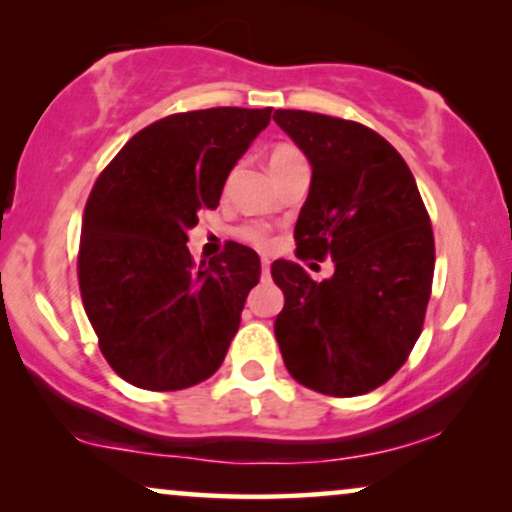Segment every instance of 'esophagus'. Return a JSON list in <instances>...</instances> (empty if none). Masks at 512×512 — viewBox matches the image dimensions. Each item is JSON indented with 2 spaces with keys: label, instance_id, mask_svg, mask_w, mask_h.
I'll return each mask as SVG.
<instances>
[{
  "label": "esophagus",
  "instance_id": "1",
  "mask_svg": "<svg viewBox=\"0 0 512 512\" xmlns=\"http://www.w3.org/2000/svg\"><path fill=\"white\" fill-rule=\"evenodd\" d=\"M269 267H271V262L267 260V257H262V276H269Z\"/></svg>",
  "mask_w": 512,
  "mask_h": 512
}]
</instances>
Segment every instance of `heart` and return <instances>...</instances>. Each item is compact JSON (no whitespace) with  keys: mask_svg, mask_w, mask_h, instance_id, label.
I'll return each mask as SVG.
<instances>
[{"mask_svg":"<svg viewBox=\"0 0 512 512\" xmlns=\"http://www.w3.org/2000/svg\"><path fill=\"white\" fill-rule=\"evenodd\" d=\"M297 163H306L302 152L295 145H276L271 149L269 154V168L271 173H281V170H288L290 166H297ZM238 236L243 238V241H248L252 245H257V248H269L271 238H269V231L260 227V224H245V227L238 231Z\"/></svg>","mask_w":512,"mask_h":512,"instance_id":"heart-1","label":"heart"}]
</instances>
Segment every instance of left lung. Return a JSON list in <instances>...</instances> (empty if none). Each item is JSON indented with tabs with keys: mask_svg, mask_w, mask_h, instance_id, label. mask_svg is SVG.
Returning a JSON list of instances; mask_svg holds the SVG:
<instances>
[{
	"mask_svg": "<svg viewBox=\"0 0 512 512\" xmlns=\"http://www.w3.org/2000/svg\"><path fill=\"white\" fill-rule=\"evenodd\" d=\"M274 121L311 163L297 257L335 262L320 283L297 262L271 264L285 295L274 323L285 367L311 391L370 393L421 335L435 267L431 217L405 159L372 128L302 109H276Z\"/></svg>",
	"mask_w": 512,
	"mask_h": 512,
	"instance_id": "8db88e82",
	"label": "left lung"
}]
</instances>
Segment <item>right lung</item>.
<instances>
[{"label":"right lung","mask_w":512,"mask_h":512,"mask_svg":"<svg viewBox=\"0 0 512 512\" xmlns=\"http://www.w3.org/2000/svg\"><path fill=\"white\" fill-rule=\"evenodd\" d=\"M271 107L170 114L142 128L88 196L79 290L102 356L128 384L180 391L213 377L241 325L260 257L229 241L196 264L187 231L217 208L224 182Z\"/></svg>","instance_id":"1"}]
</instances>
